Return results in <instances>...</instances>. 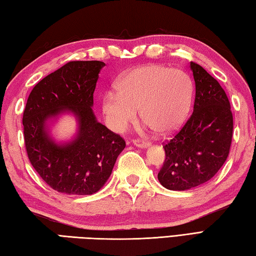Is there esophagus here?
<instances>
[{"instance_id": "esophagus-1", "label": "esophagus", "mask_w": 256, "mask_h": 256, "mask_svg": "<svg viewBox=\"0 0 256 256\" xmlns=\"http://www.w3.org/2000/svg\"><path fill=\"white\" fill-rule=\"evenodd\" d=\"M134 144L136 147H139V148H148L150 146L148 142H142V140H139V139L134 140Z\"/></svg>"}]
</instances>
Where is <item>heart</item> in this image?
<instances>
[{
    "mask_svg": "<svg viewBox=\"0 0 256 256\" xmlns=\"http://www.w3.org/2000/svg\"><path fill=\"white\" fill-rule=\"evenodd\" d=\"M116 92L102 98L109 126L122 132L137 118L159 134H170L186 119L194 102V85L182 70L144 65L127 72L116 82Z\"/></svg>",
    "mask_w": 256,
    "mask_h": 256,
    "instance_id": "1",
    "label": "heart"
}]
</instances>
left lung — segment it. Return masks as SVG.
I'll return each instance as SVG.
<instances>
[{"label": "left lung", "instance_id": "left-lung-1", "mask_svg": "<svg viewBox=\"0 0 256 256\" xmlns=\"http://www.w3.org/2000/svg\"><path fill=\"white\" fill-rule=\"evenodd\" d=\"M196 82L194 112L164 149L166 160L158 174L168 190L186 191L206 184L220 170L230 151L233 117L221 85L196 62H190Z\"/></svg>", "mask_w": 256, "mask_h": 256}]
</instances>
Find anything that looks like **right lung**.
Segmentation results:
<instances>
[{"label": "right lung", "mask_w": 256, "mask_h": 256, "mask_svg": "<svg viewBox=\"0 0 256 256\" xmlns=\"http://www.w3.org/2000/svg\"><path fill=\"white\" fill-rule=\"evenodd\" d=\"M105 62H70L36 84L23 114L28 159L46 184L65 194L90 196L105 186L124 140L97 120L94 92ZM74 116L76 132L54 136L62 116Z\"/></svg>", "instance_id": "1"}]
</instances>
